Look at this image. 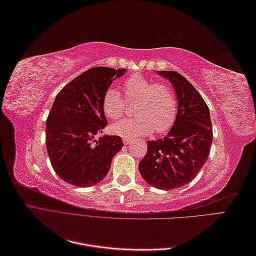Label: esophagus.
Here are the masks:
<instances>
[{
    "instance_id": "1",
    "label": "esophagus",
    "mask_w": 256,
    "mask_h": 256,
    "mask_svg": "<svg viewBox=\"0 0 256 256\" xmlns=\"http://www.w3.org/2000/svg\"><path fill=\"white\" fill-rule=\"evenodd\" d=\"M122 141H124V144H125V145H129V144L134 142L132 138H124Z\"/></svg>"
}]
</instances>
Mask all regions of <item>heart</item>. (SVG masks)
<instances>
[{
  "label": "heart",
  "mask_w": 256,
  "mask_h": 256,
  "mask_svg": "<svg viewBox=\"0 0 256 256\" xmlns=\"http://www.w3.org/2000/svg\"><path fill=\"white\" fill-rule=\"evenodd\" d=\"M125 92L129 102H136L134 118H124L112 125V132L132 138L150 134L154 130L164 134L172 127L177 114V102L168 85L157 83L146 76L134 74L125 82ZM102 111L108 118L118 120L125 111V102L118 90L111 88L102 98Z\"/></svg>",
  "instance_id": "b5f03b06"
}]
</instances>
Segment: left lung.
I'll return each instance as SVG.
<instances>
[{"mask_svg":"<svg viewBox=\"0 0 256 256\" xmlns=\"http://www.w3.org/2000/svg\"><path fill=\"white\" fill-rule=\"evenodd\" d=\"M176 92L177 114L168 134L147 142V152L138 164L144 180L161 190L189 184L207 161L212 144L209 109L200 92L180 74L157 72Z\"/></svg>","mask_w":256,"mask_h":256,"instance_id":"left-lung-1","label":"left lung"}]
</instances>
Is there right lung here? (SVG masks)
Wrapping results in <instances>:
<instances>
[{
    "label": "right lung",
    "mask_w": 256,
    "mask_h": 256,
    "mask_svg": "<svg viewBox=\"0 0 256 256\" xmlns=\"http://www.w3.org/2000/svg\"><path fill=\"white\" fill-rule=\"evenodd\" d=\"M125 72L126 69L90 68L56 95L46 124V145L53 170L66 182L90 187L102 182L124 146L118 136L95 138L108 125L102 98Z\"/></svg>",
    "instance_id": "obj_1"
}]
</instances>
